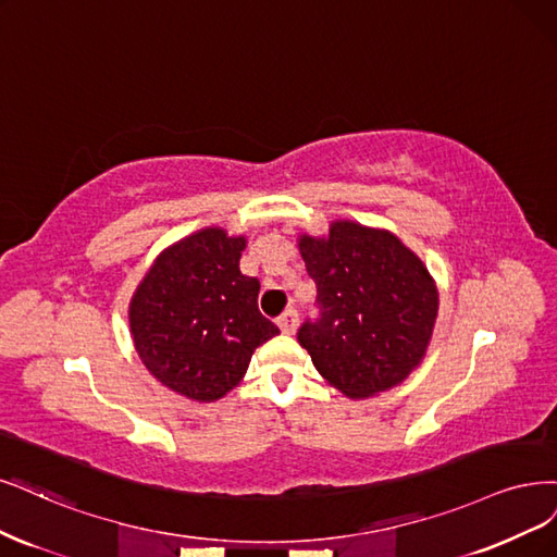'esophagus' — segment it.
Segmentation results:
<instances>
[{"instance_id": "34e87169", "label": "esophagus", "mask_w": 557, "mask_h": 557, "mask_svg": "<svg viewBox=\"0 0 557 557\" xmlns=\"http://www.w3.org/2000/svg\"><path fill=\"white\" fill-rule=\"evenodd\" d=\"M297 324H299V315H297L295 309H287V311L278 318V327H281V332L287 334V336H293V334L297 332Z\"/></svg>"}]
</instances>
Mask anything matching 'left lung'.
I'll use <instances>...</instances> for the list:
<instances>
[{
	"label": "left lung",
	"mask_w": 557,
	"mask_h": 557,
	"mask_svg": "<svg viewBox=\"0 0 557 557\" xmlns=\"http://www.w3.org/2000/svg\"><path fill=\"white\" fill-rule=\"evenodd\" d=\"M297 244L320 306L297 341L318 373L350 398L398 387L426 357L435 327L440 297L426 264L389 230L355 221Z\"/></svg>",
	"instance_id": "obj_1"
}]
</instances>
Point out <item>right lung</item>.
<instances>
[{
  "mask_svg": "<svg viewBox=\"0 0 557 557\" xmlns=\"http://www.w3.org/2000/svg\"><path fill=\"white\" fill-rule=\"evenodd\" d=\"M246 237L202 227L157 256L128 304L131 338L161 385L198 403L237 387L278 327L258 311L260 281L239 272Z\"/></svg>",
  "mask_w": 557,
  "mask_h": 557,
  "instance_id": "right-lung-1",
  "label": "right lung"
}]
</instances>
